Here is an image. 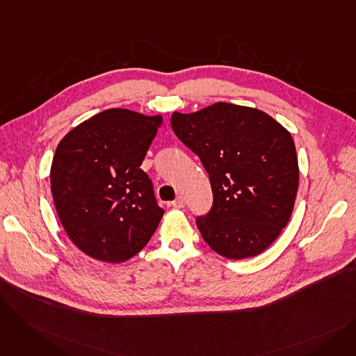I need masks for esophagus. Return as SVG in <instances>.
Masks as SVG:
<instances>
[{"label":"esophagus","mask_w":356,"mask_h":356,"mask_svg":"<svg viewBox=\"0 0 356 356\" xmlns=\"http://www.w3.org/2000/svg\"><path fill=\"white\" fill-rule=\"evenodd\" d=\"M170 207H173L176 209L184 208V199H183V196H177L173 202H170Z\"/></svg>","instance_id":"esophagus-1"}]
</instances>
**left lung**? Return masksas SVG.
Here are the masks:
<instances>
[{
    "mask_svg": "<svg viewBox=\"0 0 356 356\" xmlns=\"http://www.w3.org/2000/svg\"><path fill=\"white\" fill-rule=\"evenodd\" d=\"M172 128L209 173L212 209L196 218L204 242L229 259L268 248L287 225L298 189L289 131L263 111L227 102L173 112Z\"/></svg>",
    "mask_w": 356,
    "mask_h": 356,
    "instance_id": "obj_1",
    "label": "left lung"
}]
</instances>
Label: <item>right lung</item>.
Returning <instances> with one entry per match:
<instances>
[{
    "label": "right lung",
    "instance_id": "add662e5",
    "mask_svg": "<svg viewBox=\"0 0 356 356\" xmlns=\"http://www.w3.org/2000/svg\"><path fill=\"white\" fill-rule=\"evenodd\" d=\"M163 122L161 115L111 108L62 138L50 186L62 225L86 255L122 263L152 238L164 211L140 168Z\"/></svg>",
    "mask_w": 356,
    "mask_h": 356
}]
</instances>
